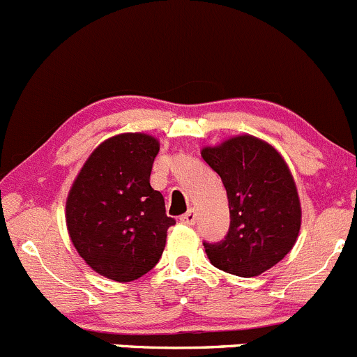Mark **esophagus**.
<instances>
[{"label":"esophagus","mask_w":357,"mask_h":357,"mask_svg":"<svg viewBox=\"0 0 357 357\" xmlns=\"http://www.w3.org/2000/svg\"><path fill=\"white\" fill-rule=\"evenodd\" d=\"M195 220H197L195 209L186 211V213L183 214L181 218H179V221H181V223H185V225H193V223H195Z\"/></svg>","instance_id":"esophagus-1"}]
</instances>
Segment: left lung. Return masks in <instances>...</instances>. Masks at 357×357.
<instances>
[{"label":"left lung","mask_w":357,"mask_h":357,"mask_svg":"<svg viewBox=\"0 0 357 357\" xmlns=\"http://www.w3.org/2000/svg\"><path fill=\"white\" fill-rule=\"evenodd\" d=\"M200 155L220 174L230 209L225 241L204 242L207 258L238 278L263 274L291 251L302 225L288 164L272 144L249 134L202 148Z\"/></svg>","instance_id":"left-lung-1"}]
</instances>
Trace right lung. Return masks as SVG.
I'll return each mask as SVG.
<instances>
[{
    "instance_id": "right-lung-1",
    "label": "right lung",
    "mask_w": 357,
    "mask_h": 357,
    "mask_svg": "<svg viewBox=\"0 0 357 357\" xmlns=\"http://www.w3.org/2000/svg\"><path fill=\"white\" fill-rule=\"evenodd\" d=\"M158 150L150 134L109 137L86 158L68 193L69 238L86 265L112 281L130 282L150 272L176 223L150 185Z\"/></svg>"
}]
</instances>
